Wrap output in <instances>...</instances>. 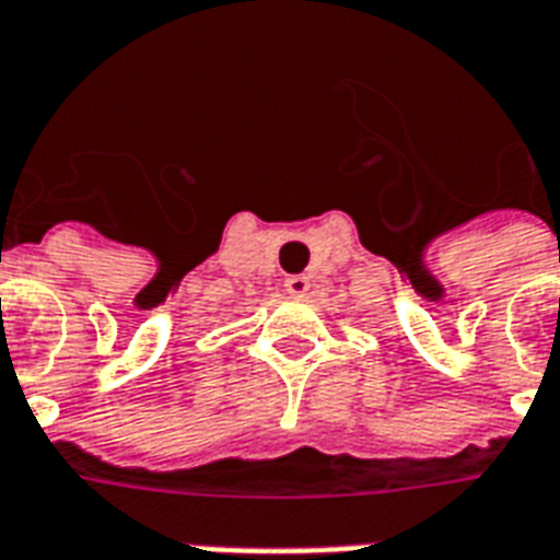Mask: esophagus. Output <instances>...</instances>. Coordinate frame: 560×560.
<instances>
[{
  "instance_id": "1",
  "label": "esophagus",
  "mask_w": 560,
  "mask_h": 560,
  "mask_svg": "<svg viewBox=\"0 0 560 560\" xmlns=\"http://www.w3.org/2000/svg\"><path fill=\"white\" fill-rule=\"evenodd\" d=\"M285 292L294 294V298H301V294L310 292V280L303 275H292V277H285Z\"/></svg>"
}]
</instances>
